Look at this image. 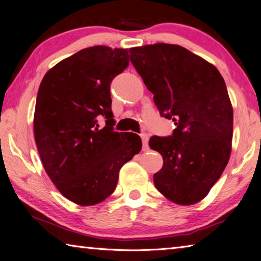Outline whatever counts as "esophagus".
Segmentation results:
<instances>
[{"instance_id": "esophagus-1", "label": "esophagus", "mask_w": 261, "mask_h": 261, "mask_svg": "<svg viewBox=\"0 0 261 261\" xmlns=\"http://www.w3.org/2000/svg\"><path fill=\"white\" fill-rule=\"evenodd\" d=\"M141 140H143V149L147 150L148 149V135L147 134H141Z\"/></svg>"}]
</instances>
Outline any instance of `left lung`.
<instances>
[{
  "instance_id": "obj_1",
  "label": "left lung",
  "mask_w": 261,
  "mask_h": 261,
  "mask_svg": "<svg viewBox=\"0 0 261 261\" xmlns=\"http://www.w3.org/2000/svg\"><path fill=\"white\" fill-rule=\"evenodd\" d=\"M129 52L161 116L177 125L171 136L149 139L163 158L155 187L177 204H194L209 194L230 156L233 108L224 79L180 45L156 43Z\"/></svg>"
}]
</instances>
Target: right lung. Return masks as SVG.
Wrapping results in <instances>:
<instances>
[{
	"label": "right lung",
	"instance_id": "right-lung-1",
	"mask_svg": "<svg viewBox=\"0 0 261 261\" xmlns=\"http://www.w3.org/2000/svg\"><path fill=\"white\" fill-rule=\"evenodd\" d=\"M129 66V50L97 45L52 67L37 92L34 136L46 173L79 205L115 191L120 169L141 149L132 132L114 131L111 83ZM107 118L98 129L97 118Z\"/></svg>",
	"mask_w": 261,
	"mask_h": 261
}]
</instances>
